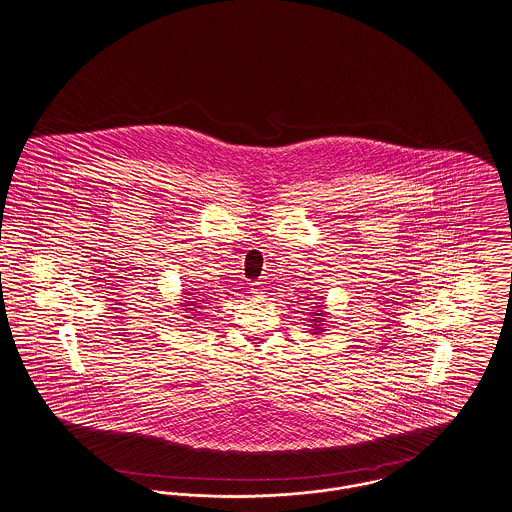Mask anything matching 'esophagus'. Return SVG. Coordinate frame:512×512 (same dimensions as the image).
<instances>
[{
	"label": "esophagus",
	"instance_id": "1",
	"mask_svg": "<svg viewBox=\"0 0 512 512\" xmlns=\"http://www.w3.org/2000/svg\"><path fill=\"white\" fill-rule=\"evenodd\" d=\"M250 293H252V297H262L264 289H262L260 283H252V285H250Z\"/></svg>",
	"mask_w": 512,
	"mask_h": 512
}]
</instances>
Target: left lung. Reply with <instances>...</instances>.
Here are the masks:
<instances>
[{"label": "left lung", "instance_id": "8db88e82", "mask_svg": "<svg viewBox=\"0 0 512 512\" xmlns=\"http://www.w3.org/2000/svg\"><path fill=\"white\" fill-rule=\"evenodd\" d=\"M326 313L325 305H317V309H315V313H313V319H311V323H313V334H319V332H323L326 330L325 321H326Z\"/></svg>", "mask_w": 512, "mask_h": 512}]
</instances>
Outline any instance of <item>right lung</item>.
Instances as JSON below:
<instances>
[{"label": "right lung", "instance_id": "1", "mask_svg": "<svg viewBox=\"0 0 512 512\" xmlns=\"http://www.w3.org/2000/svg\"><path fill=\"white\" fill-rule=\"evenodd\" d=\"M180 307H184L182 309V313H186V311H195L193 307H199L195 301H186V303H180ZM182 317H186V319H193V317H189V315H182Z\"/></svg>", "mask_w": 512, "mask_h": 512}]
</instances>
